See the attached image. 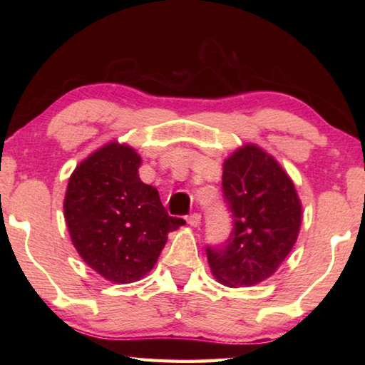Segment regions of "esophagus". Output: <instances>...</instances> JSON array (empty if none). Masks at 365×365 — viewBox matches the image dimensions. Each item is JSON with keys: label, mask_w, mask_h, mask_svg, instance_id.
I'll return each mask as SVG.
<instances>
[{"label": "esophagus", "mask_w": 365, "mask_h": 365, "mask_svg": "<svg viewBox=\"0 0 365 365\" xmlns=\"http://www.w3.org/2000/svg\"><path fill=\"white\" fill-rule=\"evenodd\" d=\"M187 222H188L190 227H200V224H201V215L197 214V212L191 214V215H188V217H187Z\"/></svg>", "instance_id": "esophagus-1"}]
</instances>
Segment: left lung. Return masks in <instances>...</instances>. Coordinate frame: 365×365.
Listing matches in <instances>:
<instances>
[{
    "label": "left lung",
    "instance_id": "1",
    "mask_svg": "<svg viewBox=\"0 0 365 365\" xmlns=\"http://www.w3.org/2000/svg\"><path fill=\"white\" fill-rule=\"evenodd\" d=\"M222 188L233 230L220 248H207V262L222 285L252 287L267 280L298 240L302 205L285 169L255 143L224 160Z\"/></svg>",
    "mask_w": 365,
    "mask_h": 365
}]
</instances>
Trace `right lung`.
Returning a JSON list of instances; mask_svg holds the SVG:
<instances>
[{
    "label": "right lung",
    "mask_w": 365,
    "mask_h": 365,
    "mask_svg": "<svg viewBox=\"0 0 365 365\" xmlns=\"http://www.w3.org/2000/svg\"><path fill=\"white\" fill-rule=\"evenodd\" d=\"M140 165L130 145L109 141L73 169L64 196L66 225L80 257L120 285L143 279L168 235L185 224L170 217L156 188L141 182Z\"/></svg>",
    "instance_id": "add662e5"
}]
</instances>
